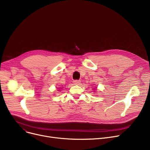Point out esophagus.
<instances>
[{"mask_svg": "<svg viewBox=\"0 0 150 150\" xmlns=\"http://www.w3.org/2000/svg\"><path fill=\"white\" fill-rule=\"evenodd\" d=\"M81 83V81L80 80H75L74 81V84L75 85H79Z\"/></svg>", "mask_w": 150, "mask_h": 150, "instance_id": "1", "label": "esophagus"}]
</instances>
